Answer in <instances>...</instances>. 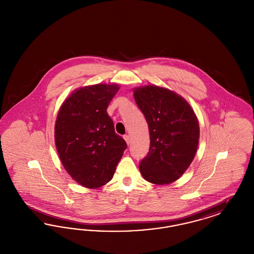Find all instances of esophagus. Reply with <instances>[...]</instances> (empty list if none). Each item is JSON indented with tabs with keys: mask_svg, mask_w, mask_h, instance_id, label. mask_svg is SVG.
<instances>
[{
	"mask_svg": "<svg viewBox=\"0 0 254 254\" xmlns=\"http://www.w3.org/2000/svg\"><path fill=\"white\" fill-rule=\"evenodd\" d=\"M124 139L126 140V142L127 143V145H129V143H130V137H129V135H124Z\"/></svg>",
	"mask_w": 254,
	"mask_h": 254,
	"instance_id": "obj_1",
	"label": "esophagus"
}]
</instances>
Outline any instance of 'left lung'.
I'll list each match as a JSON object with an SVG mask.
<instances>
[{
    "label": "left lung",
    "mask_w": 254,
    "mask_h": 254,
    "mask_svg": "<svg viewBox=\"0 0 254 254\" xmlns=\"http://www.w3.org/2000/svg\"><path fill=\"white\" fill-rule=\"evenodd\" d=\"M134 99L149 128L147 155L139 164L146 181H176L193 160L199 142V123L189 103L175 92L154 85L134 90Z\"/></svg>",
    "instance_id": "obj_1"
}]
</instances>
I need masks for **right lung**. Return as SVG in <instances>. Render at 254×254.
I'll return each mask as SVG.
<instances>
[{
  "mask_svg": "<svg viewBox=\"0 0 254 254\" xmlns=\"http://www.w3.org/2000/svg\"><path fill=\"white\" fill-rule=\"evenodd\" d=\"M118 89L105 84L77 89L57 116L55 144L61 162L75 181L88 189L112 179L127 147L107 112Z\"/></svg>",
  "mask_w": 254,
  "mask_h": 254,
  "instance_id": "1",
  "label": "right lung"
}]
</instances>
